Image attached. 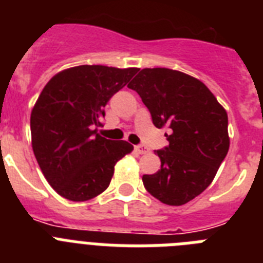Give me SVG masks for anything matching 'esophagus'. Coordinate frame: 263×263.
Instances as JSON below:
<instances>
[{"label":"esophagus","mask_w":263,"mask_h":263,"mask_svg":"<svg viewBox=\"0 0 263 263\" xmlns=\"http://www.w3.org/2000/svg\"><path fill=\"white\" fill-rule=\"evenodd\" d=\"M135 151L138 152L139 155H144V154H148L149 149L148 147H145V145L139 144V145H135Z\"/></svg>","instance_id":"obj_1"}]
</instances>
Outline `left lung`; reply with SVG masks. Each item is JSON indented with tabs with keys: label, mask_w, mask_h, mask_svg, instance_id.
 Instances as JSON below:
<instances>
[{
	"label": "left lung",
	"mask_w": 263,
	"mask_h": 263,
	"mask_svg": "<svg viewBox=\"0 0 263 263\" xmlns=\"http://www.w3.org/2000/svg\"><path fill=\"white\" fill-rule=\"evenodd\" d=\"M156 128L168 127L170 144L156 149L160 170L143 175L145 190L162 203L182 206L202 194L226 158L227 114L198 79L167 68H145L128 84Z\"/></svg>",
	"instance_id": "obj_1"
}]
</instances>
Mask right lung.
<instances>
[{
	"label": "right lung",
	"mask_w": 263,
	"mask_h": 263,
	"mask_svg": "<svg viewBox=\"0 0 263 263\" xmlns=\"http://www.w3.org/2000/svg\"><path fill=\"white\" fill-rule=\"evenodd\" d=\"M138 68L80 65L53 76L30 115L32 147L45 179L73 202L98 196L111 183L115 164L134 149L125 140L98 134L104 107Z\"/></svg>",
	"instance_id": "1"
}]
</instances>
